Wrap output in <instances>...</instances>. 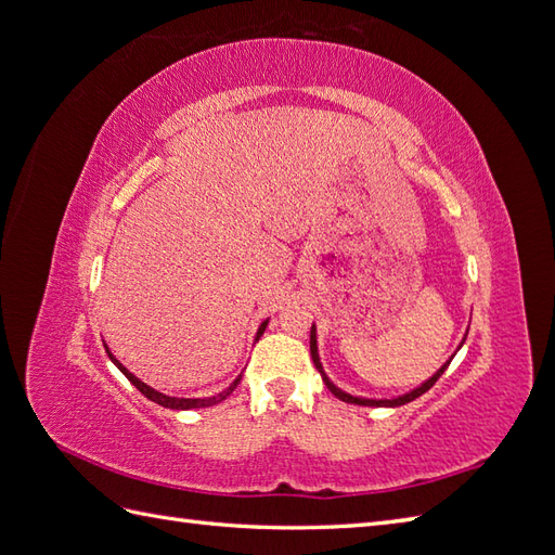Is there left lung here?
<instances>
[{
	"mask_svg": "<svg viewBox=\"0 0 555 555\" xmlns=\"http://www.w3.org/2000/svg\"><path fill=\"white\" fill-rule=\"evenodd\" d=\"M309 352H312V362H314V366H317V371L321 373V378H324V383H326V388L336 395L338 399H343V402H347V404H359V406H402V404H406V402H414L416 397H421L423 392H428L433 385L437 383V378L442 376V373L447 371V366H449V362L435 373V376H430L428 380H425L423 385H418L416 390H411V392H406V395H402V397H395V399H366V397H352V395H347V392H343L340 388H336V385H333L331 380H328V376L324 373V366H321V362H319V350H317V328L312 326V331H309Z\"/></svg>",
	"mask_w": 555,
	"mask_h": 555,
	"instance_id": "obj_1",
	"label": "left lung"
}]
</instances>
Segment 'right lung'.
Segmentation results:
<instances>
[{
	"instance_id": "add662e5",
	"label": "right lung",
	"mask_w": 555,
	"mask_h": 555,
	"mask_svg": "<svg viewBox=\"0 0 555 555\" xmlns=\"http://www.w3.org/2000/svg\"><path fill=\"white\" fill-rule=\"evenodd\" d=\"M264 328H267V321H262V326L260 328H257V338H260L262 336V333H264ZM103 347H106V343H103ZM106 352H108V357H111V362L115 364V366H118L122 373H125V378L127 380H130L132 385H134V388L141 392V395H144V397H149L151 399V402H156V404H160V406H165V409H201V406H212V404H217V402H222V399H227V395H231V392H234V388H236V385L241 383V376L234 380V383H231L229 385V388L224 390V392H219V395H215V397H205V399H186V397H170V395H163V392H158V390H153L151 388V385H146V383H141L137 376H134V373H130V371H127L120 362H118V359H115L113 354H111V350H108V347H106Z\"/></svg>"
}]
</instances>
